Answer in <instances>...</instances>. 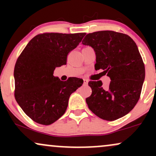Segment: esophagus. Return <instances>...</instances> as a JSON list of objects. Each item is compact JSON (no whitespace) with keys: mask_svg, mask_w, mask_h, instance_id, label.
I'll return each mask as SVG.
<instances>
[{"mask_svg":"<svg viewBox=\"0 0 156 156\" xmlns=\"http://www.w3.org/2000/svg\"><path fill=\"white\" fill-rule=\"evenodd\" d=\"M88 82H89V80L87 79H83V83L84 84L87 85V84H88Z\"/></svg>","mask_w":156,"mask_h":156,"instance_id":"esophagus-1","label":"esophagus"}]
</instances>
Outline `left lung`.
Listing matches in <instances>:
<instances>
[{
	"label": "left lung",
	"mask_w": 156,
	"mask_h": 156,
	"mask_svg": "<svg viewBox=\"0 0 156 156\" xmlns=\"http://www.w3.org/2000/svg\"><path fill=\"white\" fill-rule=\"evenodd\" d=\"M82 44L95 51L96 70L103 69L111 78L105 89L101 80L89 82L92 89V94L86 99L89 108L107 121L124 117L136 105L145 77L136 44L128 35L113 31L88 34Z\"/></svg>",
	"instance_id": "obj_1"
}]
</instances>
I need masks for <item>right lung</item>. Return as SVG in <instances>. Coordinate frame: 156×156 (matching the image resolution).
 Masks as SVG:
<instances>
[{"label":"right lung","mask_w":156,"mask_h":156,"mask_svg":"<svg viewBox=\"0 0 156 156\" xmlns=\"http://www.w3.org/2000/svg\"><path fill=\"white\" fill-rule=\"evenodd\" d=\"M86 33H43L35 36L19 55L14 70L15 98L33 121L48 125L67 110L70 94L83 80L62 81L53 76L56 67L67 64L68 53Z\"/></svg>","instance_id":"add662e5"}]
</instances>
